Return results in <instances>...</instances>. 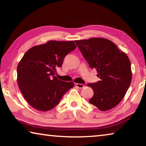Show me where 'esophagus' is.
Returning a JSON list of instances; mask_svg holds the SVG:
<instances>
[{"label": "esophagus", "instance_id": "34e87169", "mask_svg": "<svg viewBox=\"0 0 146 146\" xmlns=\"http://www.w3.org/2000/svg\"><path fill=\"white\" fill-rule=\"evenodd\" d=\"M75 85L78 88H83L85 86L84 84H78V83H75Z\"/></svg>", "mask_w": 146, "mask_h": 146}]
</instances>
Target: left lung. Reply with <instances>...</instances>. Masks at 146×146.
Instances as JSON below:
<instances>
[{
  "label": "left lung",
  "mask_w": 146,
  "mask_h": 146,
  "mask_svg": "<svg viewBox=\"0 0 146 146\" xmlns=\"http://www.w3.org/2000/svg\"><path fill=\"white\" fill-rule=\"evenodd\" d=\"M75 42L100 79L88 84L94 92L89 102L102 111L115 108L122 100L131 82L129 57L107 38H91Z\"/></svg>",
  "instance_id": "obj_1"
}]
</instances>
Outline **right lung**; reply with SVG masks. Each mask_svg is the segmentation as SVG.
Instances as JSON below:
<instances>
[{"mask_svg":"<svg viewBox=\"0 0 146 146\" xmlns=\"http://www.w3.org/2000/svg\"><path fill=\"white\" fill-rule=\"evenodd\" d=\"M76 48L73 41L49 40L28 49L17 66V82L25 100L36 110L47 111L58 104L74 86L55 76L66 55Z\"/></svg>","mask_w":146,"mask_h":146,"instance_id":"add662e5","label":"right lung"}]
</instances>
